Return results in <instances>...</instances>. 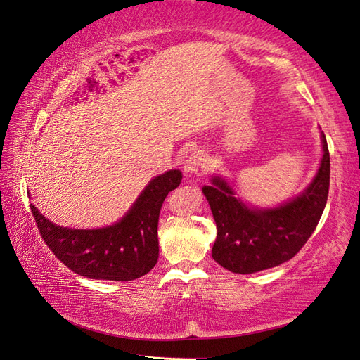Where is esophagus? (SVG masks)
Instances as JSON below:
<instances>
[{
    "instance_id": "esophagus-1",
    "label": "esophagus",
    "mask_w": 360,
    "mask_h": 360,
    "mask_svg": "<svg viewBox=\"0 0 360 360\" xmlns=\"http://www.w3.org/2000/svg\"><path fill=\"white\" fill-rule=\"evenodd\" d=\"M204 162H205V159H204V155L201 151H195V153H192V155H190L187 159H186V162H184V172L190 176V174H198L201 172V168L204 167Z\"/></svg>"
}]
</instances>
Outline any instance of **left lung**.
<instances>
[{"mask_svg":"<svg viewBox=\"0 0 360 360\" xmlns=\"http://www.w3.org/2000/svg\"><path fill=\"white\" fill-rule=\"evenodd\" d=\"M323 156L308 187L275 207L244 202L219 174L202 187L217 223L212 257L233 274L271 269L292 258L309 240L322 217L330 190V151L323 131Z\"/></svg>","mask_w":360,"mask_h":360,"instance_id":"8db88e82","label":"left lung"}]
</instances>
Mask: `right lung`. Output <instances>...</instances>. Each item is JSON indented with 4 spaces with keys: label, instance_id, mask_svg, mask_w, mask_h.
<instances>
[{
    "label": "right lung",
    "instance_id": "obj_1",
    "mask_svg": "<svg viewBox=\"0 0 360 360\" xmlns=\"http://www.w3.org/2000/svg\"><path fill=\"white\" fill-rule=\"evenodd\" d=\"M181 170L153 178L117 223L98 229L57 226L34 204L30 210L41 238L75 274L96 280L131 281L148 274L159 257L158 221L168 192L181 184Z\"/></svg>",
    "mask_w": 360,
    "mask_h": 360
}]
</instances>
